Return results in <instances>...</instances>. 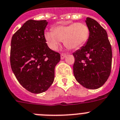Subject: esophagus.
<instances>
[{
	"label": "esophagus",
	"instance_id": "1",
	"mask_svg": "<svg viewBox=\"0 0 120 120\" xmlns=\"http://www.w3.org/2000/svg\"><path fill=\"white\" fill-rule=\"evenodd\" d=\"M66 56H67V55H66V54H61V56H60V58H61V60H63V59H64V58H65V57H66Z\"/></svg>",
	"mask_w": 120,
	"mask_h": 120
}]
</instances>
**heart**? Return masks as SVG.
Here are the masks:
<instances>
[{
  "instance_id": "obj_1",
  "label": "heart",
  "mask_w": 120,
  "mask_h": 120,
  "mask_svg": "<svg viewBox=\"0 0 120 120\" xmlns=\"http://www.w3.org/2000/svg\"><path fill=\"white\" fill-rule=\"evenodd\" d=\"M89 29L85 23H74L55 27L53 31L45 33V38L49 47L56 51L62 41L71 49H77L85 45L89 39Z\"/></svg>"
}]
</instances>
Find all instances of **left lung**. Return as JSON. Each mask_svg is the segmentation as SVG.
<instances>
[{
	"instance_id": "8db88e82",
	"label": "left lung",
	"mask_w": 120,
	"mask_h": 120,
	"mask_svg": "<svg viewBox=\"0 0 120 120\" xmlns=\"http://www.w3.org/2000/svg\"><path fill=\"white\" fill-rule=\"evenodd\" d=\"M89 29V39L80 49L73 53L76 80L89 89L100 88L109 77L112 65V48L106 30L94 19L85 20Z\"/></svg>"
}]
</instances>
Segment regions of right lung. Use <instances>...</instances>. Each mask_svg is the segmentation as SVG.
Listing matches in <instances>:
<instances>
[{
    "label": "right lung",
    "mask_w": 120,
    "mask_h": 120,
    "mask_svg": "<svg viewBox=\"0 0 120 120\" xmlns=\"http://www.w3.org/2000/svg\"><path fill=\"white\" fill-rule=\"evenodd\" d=\"M46 20H29L12 35L10 63L20 84L27 90L40 94L54 80L60 56L48 46L44 31Z\"/></svg>",
    "instance_id": "right-lung-1"
}]
</instances>
